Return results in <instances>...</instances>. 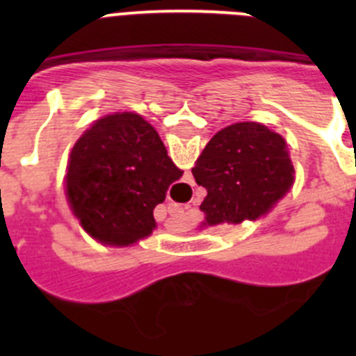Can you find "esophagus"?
I'll list each match as a JSON object with an SVG mask.
<instances>
[{
  "mask_svg": "<svg viewBox=\"0 0 356 356\" xmlns=\"http://www.w3.org/2000/svg\"><path fill=\"white\" fill-rule=\"evenodd\" d=\"M168 210L172 217H181V213H184V209L180 205H175V203H171Z\"/></svg>",
  "mask_w": 356,
  "mask_h": 356,
  "instance_id": "1",
  "label": "esophagus"
}]
</instances>
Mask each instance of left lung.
I'll list each match as a JSON object with an SVG mask.
<instances>
[{"label": "left lung", "mask_w": 356, "mask_h": 356, "mask_svg": "<svg viewBox=\"0 0 356 356\" xmlns=\"http://www.w3.org/2000/svg\"><path fill=\"white\" fill-rule=\"evenodd\" d=\"M193 175L207 188L200 207L207 226L259 219L294 184L285 139L253 121L217 131L196 160Z\"/></svg>", "instance_id": "1"}]
</instances>
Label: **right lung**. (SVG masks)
<instances>
[{"label": "right lung", "instance_id": "obj_1", "mask_svg": "<svg viewBox=\"0 0 356 356\" xmlns=\"http://www.w3.org/2000/svg\"><path fill=\"white\" fill-rule=\"evenodd\" d=\"M181 175L149 122L118 112L97 119L76 140L65 194L90 237L128 246L151 235L156 226L153 210Z\"/></svg>", "mask_w": 356, "mask_h": 356}]
</instances>
